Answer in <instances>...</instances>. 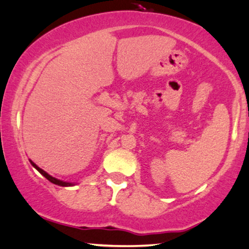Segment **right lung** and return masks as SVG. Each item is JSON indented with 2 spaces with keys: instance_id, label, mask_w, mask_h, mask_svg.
<instances>
[{
  "instance_id": "1",
  "label": "right lung",
  "mask_w": 249,
  "mask_h": 249,
  "mask_svg": "<svg viewBox=\"0 0 249 249\" xmlns=\"http://www.w3.org/2000/svg\"><path fill=\"white\" fill-rule=\"evenodd\" d=\"M30 163L33 164V166H34L35 168H36V169H37L38 171H39V173H40L41 175H43V176H44L45 178H47V179L50 180L51 183H53V184H55V185H58V186H63V187H66V186H73V185H74L73 183H68V181L59 180V179H57V178H55V177H53V176H51L50 174H47L46 171L43 170V169H41V168L38 167L37 164L35 163V162H33V161H31V160H30Z\"/></svg>"
}]
</instances>
